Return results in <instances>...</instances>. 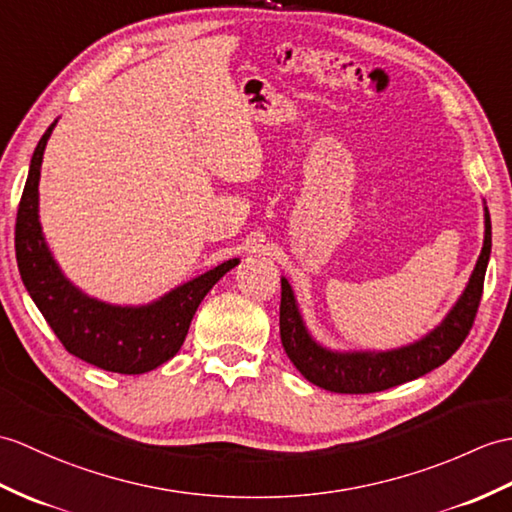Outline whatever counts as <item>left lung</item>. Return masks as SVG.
<instances>
[{"label": "left lung", "mask_w": 512, "mask_h": 512, "mask_svg": "<svg viewBox=\"0 0 512 512\" xmlns=\"http://www.w3.org/2000/svg\"><path fill=\"white\" fill-rule=\"evenodd\" d=\"M491 257V216L484 207V246L465 292L451 307L443 323L421 340L390 351H331L307 331L288 279H281L279 329L283 349L301 375L320 388L344 395H366L410 379H417L445 364L473 327L478 314L486 266Z\"/></svg>", "instance_id": "8db88e82"}]
</instances>
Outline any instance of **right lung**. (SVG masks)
<instances>
[{"label": "right lung", "mask_w": 512, "mask_h": 512, "mask_svg": "<svg viewBox=\"0 0 512 512\" xmlns=\"http://www.w3.org/2000/svg\"><path fill=\"white\" fill-rule=\"evenodd\" d=\"M56 122L34 148L26 187L17 209L15 251L19 275L32 301L63 347L102 371L141 375L178 353L200 301L240 259L163 294L148 305H111L78 290L58 268L39 222V178L43 152Z\"/></svg>", "instance_id": "1"}]
</instances>
